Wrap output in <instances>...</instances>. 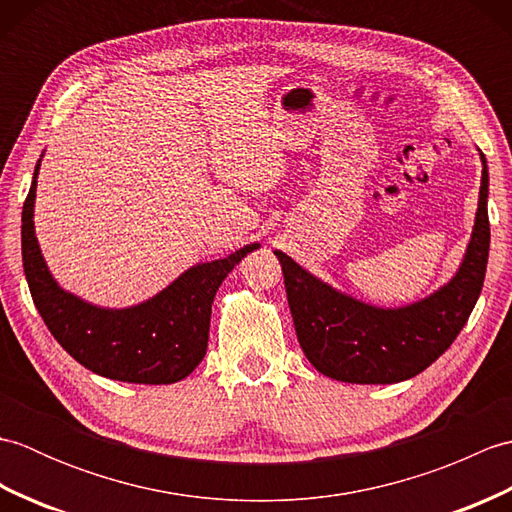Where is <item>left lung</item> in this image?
<instances>
[{
    "label": "left lung",
    "instance_id": "left-lung-1",
    "mask_svg": "<svg viewBox=\"0 0 512 512\" xmlns=\"http://www.w3.org/2000/svg\"><path fill=\"white\" fill-rule=\"evenodd\" d=\"M480 160V200L462 262L447 284L418 301L374 306L336 290L284 250H275L299 345L323 376L356 385H391L418 376L449 350L480 299L491 246L482 151Z\"/></svg>",
    "mask_w": 512,
    "mask_h": 512
}]
</instances>
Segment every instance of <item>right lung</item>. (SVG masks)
<instances>
[{
	"label": "right lung",
	"mask_w": 512,
	"mask_h": 512,
	"mask_svg": "<svg viewBox=\"0 0 512 512\" xmlns=\"http://www.w3.org/2000/svg\"><path fill=\"white\" fill-rule=\"evenodd\" d=\"M41 158L21 213V259L32 301L48 330L74 361L99 376L136 385H171L187 378L206 354L217 288L235 264L262 244H246L222 259L195 264L134 306H96L63 290L43 259L35 233Z\"/></svg>",
	"instance_id": "obj_1"
}]
</instances>
